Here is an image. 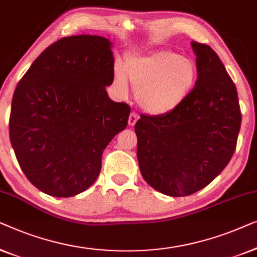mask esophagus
<instances>
[{"mask_svg":"<svg viewBox=\"0 0 257 257\" xmlns=\"http://www.w3.org/2000/svg\"><path fill=\"white\" fill-rule=\"evenodd\" d=\"M139 114L137 113H135V111H133L132 114H130V116H129V120H128V123H129V125H135V123L137 122V120H139Z\"/></svg>","mask_w":257,"mask_h":257,"instance_id":"1","label":"esophagus"}]
</instances>
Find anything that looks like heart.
<instances>
[{"mask_svg":"<svg viewBox=\"0 0 257 257\" xmlns=\"http://www.w3.org/2000/svg\"><path fill=\"white\" fill-rule=\"evenodd\" d=\"M114 79L124 96L129 93V79L141 107L151 115H162L176 109L192 91L197 66L190 58L161 50L128 58L125 72L116 67Z\"/></svg>","mask_w":257,"mask_h":257,"instance_id":"b5f03b06","label":"heart"}]
</instances>
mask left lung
I'll return each mask as SVG.
<instances>
[{
    "label": "left lung",
    "mask_w": 257,
    "mask_h": 257,
    "mask_svg": "<svg viewBox=\"0 0 257 257\" xmlns=\"http://www.w3.org/2000/svg\"><path fill=\"white\" fill-rule=\"evenodd\" d=\"M196 86L176 109L141 115L135 124L143 178L158 192L185 197L204 189L229 163L241 127L235 85L208 45L191 42Z\"/></svg>",
    "instance_id": "left-lung-1"
}]
</instances>
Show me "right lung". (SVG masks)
<instances>
[{
	"instance_id": "right-lung-1",
	"label": "right lung",
	"mask_w": 257,
	"mask_h": 257,
	"mask_svg": "<svg viewBox=\"0 0 257 257\" xmlns=\"http://www.w3.org/2000/svg\"><path fill=\"white\" fill-rule=\"evenodd\" d=\"M107 38L64 37L31 64L13 96L9 135L22 171L52 197L87 190L101 170L103 150L128 124L130 107L114 102Z\"/></svg>"
}]
</instances>
